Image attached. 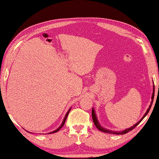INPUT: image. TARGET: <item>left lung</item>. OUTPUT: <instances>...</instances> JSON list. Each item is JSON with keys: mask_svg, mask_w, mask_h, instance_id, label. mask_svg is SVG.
I'll use <instances>...</instances> for the list:
<instances>
[{"mask_svg": "<svg viewBox=\"0 0 159 159\" xmlns=\"http://www.w3.org/2000/svg\"><path fill=\"white\" fill-rule=\"evenodd\" d=\"M154 86H153V93H152V101H151V104L149 107V108L147 109V111L145 112V114H144L143 116L141 118L140 120H139L138 123H136L135 124L133 125V126H131L130 128H126L125 130H121V131H114V130H108V129H106L105 128H103L102 126L100 125V123H99L98 121V117H97L96 116V113L95 111V109L94 108H93L92 109V117H93V122H94V124L95 125L96 128L98 129L99 130H100L102 132H104V133H111V134H125L128 133V132H130V130H133L134 128L136 127L137 125H138L139 123H140L142 120H143V118L146 116L147 115L148 113H149V110L151 109V107H152V104L153 103V101H154Z\"/></svg>", "mask_w": 159, "mask_h": 159, "instance_id": "1", "label": "left lung"}]
</instances>
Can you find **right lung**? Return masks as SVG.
<instances>
[{
    "mask_svg": "<svg viewBox=\"0 0 159 159\" xmlns=\"http://www.w3.org/2000/svg\"><path fill=\"white\" fill-rule=\"evenodd\" d=\"M71 108H70V109L68 110V111L66 112V115H65V116H64V119H63V121H62V123H61V125H60V127H58V128L56 129L55 130L50 132V133H48V134H51V133H57V132H58L59 130H60V129H61V128L63 127V125H64V123H65V121H66V118H67V116H68V114H69V111H70V110H71ZM27 132H29V131H27ZM29 133H31V132H29Z\"/></svg>",
    "mask_w": 159,
    "mask_h": 159,
    "instance_id": "1",
    "label": "right lung"
}]
</instances>
